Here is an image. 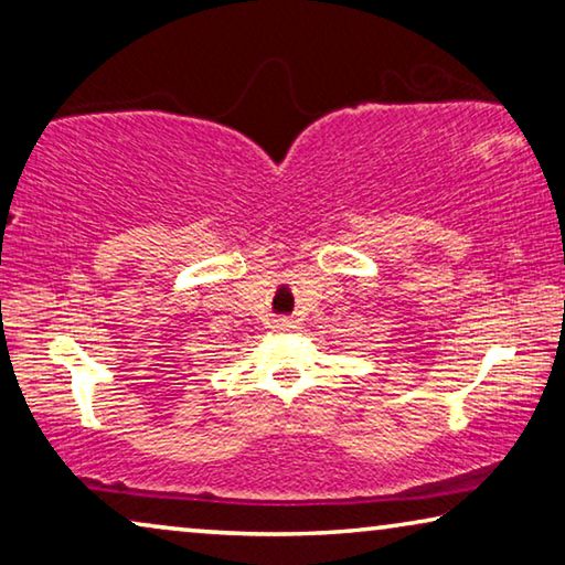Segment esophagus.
Here are the masks:
<instances>
[{
    "instance_id": "34e87169",
    "label": "esophagus",
    "mask_w": 565,
    "mask_h": 565,
    "mask_svg": "<svg viewBox=\"0 0 565 565\" xmlns=\"http://www.w3.org/2000/svg\"><path fill=\"white\" fill-rule=\"evenodd\" d=\"M277 329L288 331V329H296V326H292V321H285V318H282V321H277Z\"/></svg>"
}]
</instances>
